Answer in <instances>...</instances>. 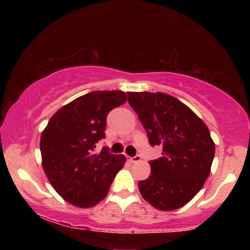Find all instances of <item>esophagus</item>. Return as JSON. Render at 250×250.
<instances>
[{
	"label": "esophagus",
	"instance_id": "1",
	"mask_svg": "<svg viewBox=\"0 0 250 250\" xmlns=\"http://www.w3.org/2000/svg\"><path fill=\"white\" fill-rule=\"evenodd\" d=\"M127 160L131 163H139V162H141V156L136 155L134 157H127Z\"/></svg>",
	"mask_w": 250,
	"mask_h": 250
}]
</instances>
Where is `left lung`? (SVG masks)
<instances>
[{"label": "left lung", "instance_id": "8db88e82", "mask_svg": "<svg viewBox=\"0 0 250 250\" xmlns=\"http://www.w3.org/2000/svg\"><path fill=\"white\" fill-rule=\"evenodd\" d=\"M127 97L150 146H163V156L149 162L151 174L139 182L140 192L157 209H177L199 192L209 175L215 155L209 129L172 95L128 92Z\"/></svg>", "mask_w": 250, "mask_h": 250}]
</instances>
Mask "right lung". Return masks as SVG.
<instances>
[{"instance_id":"right-lung-1","label":"right lung","mask_w":250,"mask_h":250,"mask_svg":"<svg viewBox=\"0 0 250 250\" xmlns=\"http://www.w3.org/2000/svg\"><path fill=\"white\" fill-rule=\"evenodd\" d=\"M127 100L122 91H94L59 109L41 136L42 165L54 190L77 207H92L107 196L124 166V155L95 145L105 138L107 116Z\"/></svg>"}]
</instances>
